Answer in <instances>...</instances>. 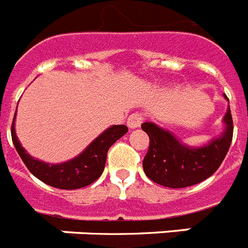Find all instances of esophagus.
Returning a JSON list of instances; mask_svg holds the SVG:
<instances>
[{
    "mask_svg": "<svg viewBox=\"0 0 248 248\" xmlns=\"http://www.w3.org/2000/svg\"><path fill=\"white\" fill-rule=\"evenodd\" d=\"M142 120H143V116L140 112H134L128 118V122H126V125L129 126L130 129H136V128H140V124H142Z\"/></svg>",
    "mask_w": 248,
    "mask_h": 248,
    "instance_id": "esophagus-1",
    "label": "esophagus"
}]
</instances>
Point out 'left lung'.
<instances>
[{
  "mask_svg": "<svg viewBox=\"0 0 248 248\" xmlns=\"http://www.w3.org/2000/svg\"><path fill=\"white\" fill-rule=\"evenodd\" d=\"M228 100V97L225 96ZM227 129L220 138L205 147L188 148L179 143L173 134L154 123H143L142 129L148 134L150 146L143 158V170L152 182L169 188H184L211 177L223 162L233 138L231 108L224 116Z\"/></svg>",
  "mask_w": 248,
  "mask_h": 248,
  "instance_id": "obj_1",
  "label": "left lung"
}]
</instances>
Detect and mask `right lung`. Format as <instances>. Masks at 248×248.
Listing matches in <instances>:
<instances>
[{"label":"right lung","instance_id":"1","mask_svg":"<svg viewBox=\"0 0 248 248\" xmlns=\"http://www.w3.org/2000/svg\"><path fill=\"white\" fill-rule=\"evenodd\" d=\"M14 120L11 125V138L17 154L28 170L34 177L42 180L43 183L61 189H77V188L86 187L98 179L105 169L108 148L128 132L126 125L111 126L108 130H105L101 136L97 137L78 157L64 164L51 165L39 160H34L24 151L15 134Z\"/></svg>","mask_w":248,"mask_h":248}]
</instances>
